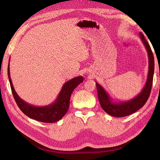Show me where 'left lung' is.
<instances>
[{
	"label": "left lung",
	"mask_w": 160,
	"mask_h": 160,
	"mask_svg": "<svg viewBox=\"0 0 160 160\" xmlns=\"http://www.w3.org/2000/svg\"><path fill=\"white\" fill-rule=\"evenodd\" d=\"M139 37L146 47L149 59L148 79L142 91L131 100L120 101L119 103L113 102L112 99L108 93V92L103 89V87L97 82L95 83L97 90H98V99L101 108L106 113L111 116H113V117H125V116H128L136 112L146 103L152 90L154 72L153 55L151 47L142 32H139Z\"/></svg>",
	"instance_id": "8db88e82"
}]
</instances>
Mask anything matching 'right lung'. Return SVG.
<instances>
[{
  "label": "right lung",
  "instance_id": "add662e5",
  "mask_svg": "<svg viewBox=\"0 0 160 160\" xmlns=\"http://www.w3.org/2000/svg\"><path fill=\"white\" fill-rule=\"evenodd\" d=\"M8 76L14 99L22 113L28 118L44 123H55L63 117L68 111L72 92L84 79L82 76H79L67 81L62 86L59 95L54 102L48 105L37 107L25 102L19 98L16 93L11 78L9 63L8 65Z\"/></svg>",
  "mask_w": 160,
  "mask_h": 160
}]
</instances>
